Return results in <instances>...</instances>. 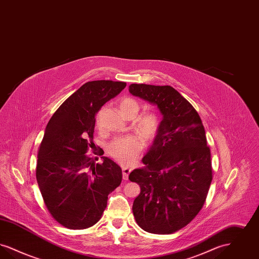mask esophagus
I'll return each mask as SVG.
<instances>
[{"label": "esophagus", "instance_id": "esophagus-1", "mask_svg": "<svg viewBox=\"0 0 259 259\" xmlns=\"http://www.w3.org/2000/svg\"><path fill=\"white\" fill-rule=\"evenodd\" d=\"M132 169L129 168V167H122V175H123L124 181H127L128 180V177H129V174L131 172Z\"/></svg>", "mask_w": 259, "mask_h": 259}]
</instances>
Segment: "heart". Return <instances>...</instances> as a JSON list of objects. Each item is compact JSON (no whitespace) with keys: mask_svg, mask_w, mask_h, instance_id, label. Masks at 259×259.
<instances>
[{"mask_svg":"<svg viewBox=\"0 0 259 259\" xmlns=\"http://www.w3.org/2000/svg\"><path fill=\"white\" fill-rule=\"evenodd\" d=\"M119 110L123 115L135 116L139 111L138 102L132 98H124L119 102ZM158 127V120L155 114L147 112L136 118L134 128L136 131L146 138L151 139L155 135ZM144 148V142L137 136H127L117 138L109 146V153L112 157L124 165H129L135 160L138 154Z\"/></svg>","mask_w":259,"mask_h":259,"instance_id":"b5f03b06","label":"heart"}]
</instances>
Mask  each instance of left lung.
Instances as JSON below:
<instances>
[{"label": "left lung", "instance_id": "8db88e82", "mask_svg": "<svg viewBox=\"0 0 259 259\" xmlns=\"http://www.w3.org/2000/svg\"><path fill=\"white\" fill-rule=\"evenodd\" d=\"M129 92L162 114L143 157L146 166L129 175L141 187L133 213L145 231L171 234L197 215L209 192L212 170L205 129L192 105L172 87L132 83Z\"/></svg>", "mask_w": 259, "mask_h": 259}]
</instances>
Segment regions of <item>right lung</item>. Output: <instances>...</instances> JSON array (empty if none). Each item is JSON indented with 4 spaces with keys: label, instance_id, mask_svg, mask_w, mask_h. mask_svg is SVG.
I'll list each match as a JSON object with an SVG mask.
<instances>
[{
    "label": "right lung",
    "instance_id": "obj_1",
    "mask_svg": "<svg viewBox=\"0 0 259 259\" xmlns=\"http://www.w3.org/2000/svg\"><path fill=\"white\" fill-rule=\"evenodd\" d=\"M125 87L122 81H88L47 125L37 154V185L53 219L67 228L85 229L98 222L108 195L121 183L122 171L115 162L102 156L99 164L85 153L95 146L96 113Z\"/></svg>",
    "mask_w": 259,
    "mask_h": 259
}]
</instances>
